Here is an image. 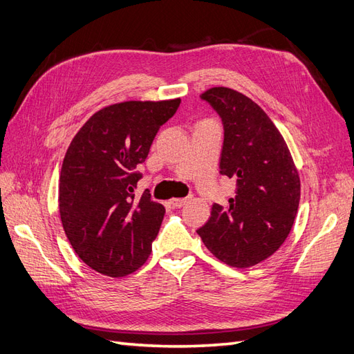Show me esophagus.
<instances>
[{
  "mask_svg": "<svg viewBox=\"0 0 354 354\" xmlns=\"http://www.w3.org/2000/svg\"><path fill=\"white\" fill-rule=\"evenodd\" d=\"M189 199L190 198H176V199H171V205H173L174 208H181V207H185L186 203L189 202Z\"/></svg>",
  "mask_w": 354,
  "mask_h": 354,
  "instance_id": "obj_1",
  "label": "esophagus"
}]
</instances>
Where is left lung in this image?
Here are the masks:
<instances>
[{
    "label": "left lung",
    "instance_id": "8db88e82",
    "mask_svg": "<svg viewBox=\"0 0 354 354\" xmlns=\"http://www.w3.org/2000/svg\"><path fill=\"white\" fill-rule=\"evenodd\" d=\"M221 118L220 174L236 181L227 205L214 203L196 233L218 260L251 267L281 248L299 203V177L272 120L242 93L214 87L201 95Z\"/></svg>",
    "mask_w": 354,
    "mask_h": 354
}]
</instances>
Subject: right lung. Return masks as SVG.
<instances>
[{
	"mask_svg": "<svg viewBox=\"0 0 354 354\" xmlns=\"http://www.w3.org/2000/svg\"><path fill=\"white\" fill-rule=\"evenodd\" d=\"M180 99L124 102L94 113L73 137L63 159L59 209L80 259L111 277L136 272L147 260L165 208L133 194L159 128Z\"/></svg>",
	"mask_w": 354,
	"mask_h": 354,
	"instance_id": "1",
	"label": "right lung"
}]
</instances>
